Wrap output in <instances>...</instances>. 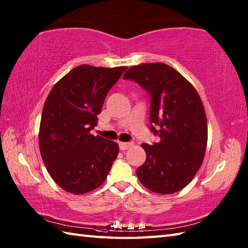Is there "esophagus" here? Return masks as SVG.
I'll use <instances>...</instances> for the list:
<instances>
[{
    "mask_svg": "<svg viewBox=\"0 0 248 248\" xmlns=\"http://www.w3.org/2000/svg\"><path fill=\"white\" fill-rule=\"evenodd\" d=\"M133 146V143H119V148L121 150H127Z\"/></svg>",
    "mask_w": 248,
    "mask_h": 248,
    "instance_id": "esophagus-1",
    "label": "esophagus"
}]
</instances>
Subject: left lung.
Instances as JSON below:
<instances>
[{
	"instance_id": "left-lung-1",
	"label": "left lung",
	"mask_w": 248,
	"mask_h": 248,
	"mask_svg": "<svg viewBox=\"0 0 248 248\" xmlns=\"http://www.w3.org/2000/svg\"><path fill=\"white\" fill-rule=\"evenodd\" d=\"M130 78L150 93V127L160 138L154 145L141 144L146 161L136 170L149 191H181L196 175L207 149L208 124L196 89L177 70L163 62L132 66Z\"/></svg>"
}]
</instances>
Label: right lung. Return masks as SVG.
<instances>
[{"mask_svg":"<svg viewBox=\"0 0 248 248\" xmlns=\"http://www.w3.org/2000/svg\"><path fill=\"white\" fill-rule=\"evenodd\" d=\"M127 67L80 65L46 97L39 127V149L49 175L66 192L81 195L105 181L119 146L91 134L108 92Z\"/></svg>","mask_w":248,"mask_h":248,"instance_id":"add662e5","label":"right lung"}]
</instances>
